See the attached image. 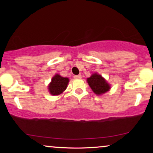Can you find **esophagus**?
Segmentation results:
<instances>
[{
  "instance_id": "esophagus-1",
  "label": "esophagus",
  "mask_w": 153,
  "mask_h": 153,
  "mask_svg": "<svg viewBox=\"0 0 153 153\" xmlns=\"http://www.w3.org/2000/svg\"><path fill=\"white\" fill-rule=\"evenodd\" d=\"M74 78L75 79H81V74H79V75H75L74 76Z\"/></svg>"
}]
</instances>
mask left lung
<instances>
[{
    "label": "left lung",
    "mask_w": 153,
    "mask_h": 153,
    "mask_svg": "<svg viewBox=\"0 0 153 153\" xmlns=\"http://www.w3.org/2000/svg\"><path fill=\"white\" fill-rule=\"evenodd\" d=\"M87 82L91 88L92 91L96 95H100L108 91L111 88L110 85L100 74L95 73L87 79Z\"/></svg>",
    "instance_id": "left-lung-1"
}]
</instances>
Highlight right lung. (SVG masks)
Returning a JSON list of instances; mask_svg holds the SVG:
<instances>
[{
  "instance_id": "add662e5",
  "label": "right lung",
  "mask_w": 153,
  "mask_h": 153,
  "mask_svg": "<svg viewBox=\"0 0 153 153\" xmlns=\"http://www.w3.org/2000/svg\"><path fill=\"white\" fill-rule=\"evenodd\" d=\"M68 83V78L62 77L58 74H55L48 86L50 94L52 95H60L67 88Z\"/></svg>"
}]
</instances>
